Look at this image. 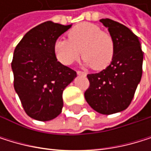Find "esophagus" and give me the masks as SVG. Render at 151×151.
Listing matches in <instances>:
<instances>
[{
	"label": "esophagus",
	"mask_w": 151,
	"mask_h": 151,
	"mask_svg": "<svg viewBox=\"0 0 151 151\" xmlns=\"http://www.w3.org/2000/svg\"><path fill=\"white\" fill-rule=\"evenodd\" d=\"M77 74H78V75H81V76H86V75H87V73H86V72H84V71H81V70H78V71H77Z\"/></svg>",
	"instance_id": "1"
}]
</instances>
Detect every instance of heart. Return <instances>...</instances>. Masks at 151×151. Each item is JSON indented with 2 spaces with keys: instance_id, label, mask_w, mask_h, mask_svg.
Wrapping results in <instances>:
<instances>
[{
  "instance_id": "b5f03b06",
  "label": "heart",
  "mask_w": 151,
  "mask_h": 151,
  "mask_svg": "<svg viewBox=\"0 0 151 151\" xmlns=\"http://www.w3.org/2000/svg\"><path fill=\"white\" fill-rule=\"evenodd\" d=\"M68 36L69 40L59 39L54 45L55 55L62 64H72L81 53L84 56L82 64L85 67L101 70L111 63L115 55L114 40L98 25L80 23L71 29Z\"/></svg>"
}]
</instances>
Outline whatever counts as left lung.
Listing matches in <instances>:
<instances>
[{"label": "left lung", "mask_w": 151, "mask_h": 151, "mask_svg": "<svg viewBox=\"0 0 151 151\" xmlns=\"http://www.w3.org/2000/svg\"><path fill=\"white\" fill-rule=\"evenodd\" d=\"M115 42L114 58L105 70L88 74L86 101L97 112L109 115L126 109L142 76L143 52L139 38L128 27L111 19L100 21Z\"/></svg>", "instance_id": "8db88e82"}]
</instances>
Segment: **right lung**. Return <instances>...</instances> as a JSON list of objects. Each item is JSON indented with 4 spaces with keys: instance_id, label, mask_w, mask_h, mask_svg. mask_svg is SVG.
I'll return each mask as SVG.
<instances>
[{
    "instance_id": "add662e5",
    "label": "right lung",
    "mask_w": 151,
    "mask_h": 151,
    "mask_svg": "<svg viewBox=\"0 0 151 151\" xmlns=\"http://www.w3.org/2000/svg\"><path fill=\"white\" fill-rule=\"evenodd\" d=\"M71 27L50 21L29 31L14 50L12 70L14 90L28 116L48 121L63 107L62 92L77 77L76 71L57 60V39Z\"/></svg>"
}]
</instances>
